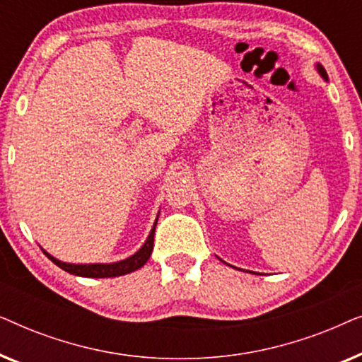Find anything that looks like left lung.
Instances as JSON below:
<instances>
[{
  "instance_id": "obj_1",
  "label": "left lung",
  "mask_w": 362,
  "mask_h": 362,
  "mask_svg": "<svg viewBox=\"0 0 362 362\" xmlns=\"http://www.w3.org/2000/svg\"><path fill=\"white\" fill-rule=\"evenodd\" d=\"M316 71H318V74H320V76H321V77H323L326 82H328V74H326V71H325V67H323V66H321V64H316Z\"/></svg>"
}]
</instances>
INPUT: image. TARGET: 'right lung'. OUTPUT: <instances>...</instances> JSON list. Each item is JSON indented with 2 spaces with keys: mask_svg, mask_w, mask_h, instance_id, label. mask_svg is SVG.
<instances>
[{
  "mask_svg": "<svg viewBox=\"0 0 362 362\" xmlns=\"http://www.w3.org/2000/svg\"><path fill=\"white\" fill-rule=\"evenodd\" d=\"M156 222H158V217L155 224H153V229L150 230V235L146 237L145 244H143L135 254L127 257V259L123 260L112 262V264H67V262L57 260L56 257L47 254L46 250H44V254H46L57 267H61L62 270H66L69 274L77 275V276H88V279H108V276L127 275L138 269H141V267L148 262V259H150L153 252V242H155Z\"/></svg>",
  "mask_w": 362,
  "mask_h": 362,
  "instance_id": "1",
  "label": "right lung"
}]
</instances>
